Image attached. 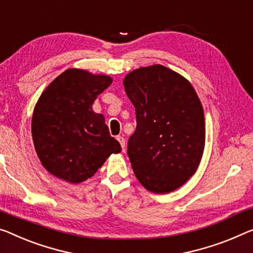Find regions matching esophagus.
<instances>
[{
	"mask_svg": "<svg viewBox=\"0 0 253 253\" xmlns=\"http://www.w3.org/2000/svg\"><path fill=\"white\" fill-rule=\"evenodd\" d=\"M118 141L120 142V145H121V147H122V149L124 150V147H126V139H124V137L123 135H118Z\"/></svg>",
	"mask_w": 253,
	"mask_h": 253,
	"instance_id": "1",
	"label": "esophagus"
}]
</instances>
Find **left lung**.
<instances>
[{"label": "left lung", "instance_id": "1", "mask_svg": "<svg viewBox=\"0 0 253 253\" xmlns=\"http://www.w3.org/2000/svg\"><path fill=\"white\" fill-rule=\"evenodd\" d=\"M123 84L137 118L127 143L132 169L148 191L172 192L203 158L206 123L199 97L188 79L161 64L133 70Z\"/></svg>", "mask_w": 253, "mask_h": 253}]
</instances>
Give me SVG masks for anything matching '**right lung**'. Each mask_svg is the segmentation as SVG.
Returning a JSON list of instances; mask_svg holds the SVG:
<instances>
[{
  "label": "right lung",
  "mask_w": 253,
  "mask_h": 253,
  "mask_svg": "<svg viewBox=\"0 0 253 253\" xmlns=\"http://www.w3.org/2000/svg\"><path fill=\"white\" fill-rule=\"evenodd\" d=\"M113 79L68 69L50 83L35 105L32 134L45 169L69 183L90 178L121 145L111 137L103 114L92 111L97 96Z\"/></svg>",
  "instance_id": "right-lung-1"
}]
</instances>
